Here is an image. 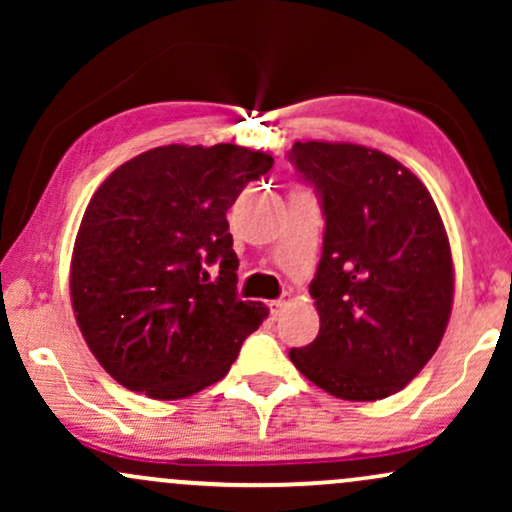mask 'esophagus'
Listing matches in <instances>:
<instances>
[{"instance_id":"obj_1","label":"esophagus","mask_w":512,"mask_h":512,"mask_svg":"<svg viewBox=\"0 0 512 512\" xmlns=\"http://www.w3.org/2000/svg\"><path fill=\"white\" fill-rule=\"evenodd\" d=\"M289 303H291V298H289V296H284V298H279V301H272V303H269V310H272V315H274V317H279L281 313H284L286 308H289Z\"/></svg>"}]
</instances>
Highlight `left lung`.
<instances>
[{
  "label": "left lung",
  "mask_w": 512,
  "mask_h": 512,
  "mask_svg": "<svg viewBox=\"0 0 512 512\" xmlns=\"http://www.w3.org/2000/svg\"><path fill=\"white\" fill-rule=\"evenodd\" d=\"M289 161L325 216L310 284L320 332L289 358L339 399L395 395L436 354L450 320L455 272L436 202L409 168L368 146L296 142Z\"/></svg>",
  "instance_id": "1"
}]
</instances>
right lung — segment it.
I'll return each instance as SVG.
<instances>
[{"label": "right lung", "mask_w": 512, "mask_h": 512, "mask_svg": "<svg viewBox=\"0 0 512 512\" xmlns=\"http://www.w3.org/2000/svg\"><path fill=\"white\" fill-rule=\"evenodd\" d=\"M272 166L269 154L236 144L156 146L91 197L74 243L72 308L88 349L127 390L195 395L228 373L262 325L267 308L236 296L226 211Z\"/></svg>", "instance_id": "right-lung-1"}]
</instances>
